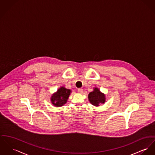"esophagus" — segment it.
Masks as SVG:
<instances>
[{"instance_id":"1","label":"esophagus","mask_w":155,"mask_h":155,"mask_svg":"<svg viewBox=\"0 0 155 155\" xmlns=\"http://www.w3.org/2000/svg\"><path fill=\"white\" fill-rule=\"evenodd\" d=\"M78 92L79 93H83V89H82V88H78Z\"/></svg>"}]
</instances>
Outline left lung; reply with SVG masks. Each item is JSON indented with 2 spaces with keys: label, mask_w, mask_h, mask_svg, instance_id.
<instances>
[{
  "label": "left lung",
  "mask_w": 155,
  "mask_h": 155,
  "mask_svg": "<svg viewBox=\"0 0 155 155\" xmlns=\"http://www.w3.org/2000/svg\"><path fill=\"white\" fill-rule=\"evenodd\" d=\"M88 99L91 104L98 106L100 103H104L106 98L104 94L101 93L97 88H95L94 91L88 94Z\"/></svg>",
  "instance_id": "8db88e82"
}]
</instances>
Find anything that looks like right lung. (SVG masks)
Listing matches in <instances>:
<instances>
[{
  "label": "right lung",
  "instance_id": "1",
  "mask_svg": "<svg viewBox=\"0 0 155 155\" xmlns=\"http://www.w3.org/2000/svg\"><path fill=\"white\" fill-rule=\"evenodd\" d=\"M71 90L66 89L64 87H61L57 92L54 94L51 97V102L55 106L60 107L67 103L68 97L70 94Z\"/></svg>",
  "mask_w": 155,
  "mask_h": 155
}]
</instances>
